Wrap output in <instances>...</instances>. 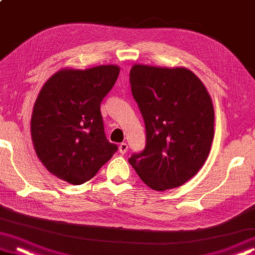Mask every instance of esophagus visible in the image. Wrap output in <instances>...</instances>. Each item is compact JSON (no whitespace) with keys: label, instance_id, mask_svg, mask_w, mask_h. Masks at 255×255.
<instances>
[{"label":"esophagus","instance_id":"1","mask_svg":"<svg viewBox=\"0 0 255 255\" xmlns=\"http://www.w3.org/2000/svg\"><path fill=\"white\" fill-rule=\"evenodd\" d=\"M119 151H120V153H123V154L126 153V152L128 151V144L127 143H121L119 145Z\"/></svg>","mask_w":255,"mask_h":255}]
</instances>
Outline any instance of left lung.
Returning <instances> with one entry per match:
<instances>
[{
    "instance_id": "left-lung-1",
    "label": "left lung",
    "mask_w": 255,
    "mask_h": 255,
    "mask_svg": "<svg viewBox=\"0 0 255 255\" xmlns=\"http://www.w3.org/2000/svg\"><path fill=\"white\" fill-rule=\"evenodd\" d=\"M129 81L146 130L145 147L129 164L151 189L181 187L198 173L211 151L214 108L210 94L185 67L136 64Z\"/></svg>"
}]
</instances>
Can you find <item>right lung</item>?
Listing matches in <instances>:
<instances>
[{
  "label": "right lung",
  "mask_w": 255,
  "mask_h": 255,
  "mask_svg": "<svg viewBox=\"0 0 255 255\" xmlns=\"http://www.w3.org/2000/svg\"><path fill=\"white\" fill-rule=\"evenodd\" d=\"M119 72L117 65L63 68L41 89L33 108L30 135L41 162L60 180L85 183L118 150L105 136L101 103Z\"/></svg>",
  "instance_id": "add662e5"
}]
</instances>
